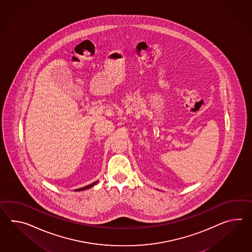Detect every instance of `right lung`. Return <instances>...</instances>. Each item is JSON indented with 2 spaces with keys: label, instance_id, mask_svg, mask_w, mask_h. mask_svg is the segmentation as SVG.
<instances>
[{
  "label": "right lung",
  "instance_id": "right-lung-1",
  "mask_svg": "<svg viewBox=\"0 0 252 252\" xmlns=\"http://www.w3.org/2000/svg\"><path fill=\"white\" fill-rule=\"evenodd\" d=\"M98 181H95V182H94L93 184L88 185V186H86V187H84V188H81V189H76V190L74 191H82V190H86V189H90V188H92L93 186H94V185L96 184Z\"/></svg>",
  "mask_w": 252,
  "mask_h": 252
}]
</instances>
